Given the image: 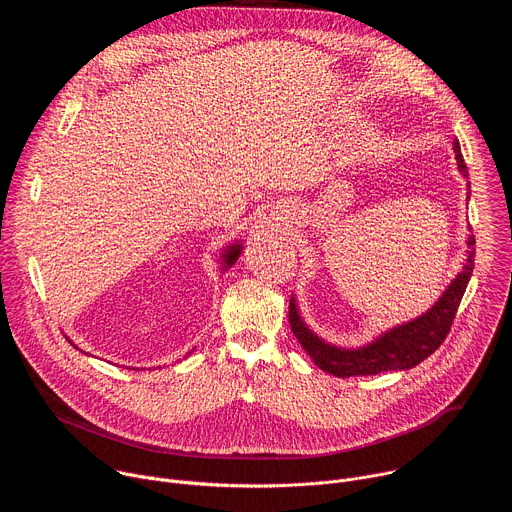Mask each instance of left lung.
Segmentation results:
<instances>
[{
	"label": "left lung",
	"mask_w": 512,
	"mask_h": 512,
	"mask_svg": "<svg viewBox=\"0 0 512 512\" xmlns=\"http://www.w3.org/2000/svg\"><path fill=\"white\" fill-rule=\"evenodd\" d=\"M454 154L458 160L460 174L468 178V168L464 164L458 139L454 141ZM468 198H470V182H468ZM474 243L476 239L474 235H470L462 271L452 279V283L446 287L440 300H437L419 318H413L411 322H403L399 326L385 330L381 336H377L369 344L358 346V348H340L322 340L318 334H314L308 328V324L300 316L296 298L289 300L291 330H294L304 350L312 356L316 367L340 379L413 369L421 360H425L429 354H433L437 348H440V344L446 340L450 332V326L456 318L458 306L472 277L474 253H476Z\"/></svg>",
	"instance_id": "8db88e82"
}]
</instances>
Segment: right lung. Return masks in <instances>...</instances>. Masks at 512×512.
Returning <instances> with one entry per match:
<instances>
[{
	"mask_svg": "<svg viewBox=\"0 0 512 512\" xmlns=\"http://www.w3.org/2000/svg\"><path fill=\"white\" fill-rule=\"evenodd\" d=\"M241 251H243V243L239 241V243H233V245H227L225 249H223V267H221V271H227L231 265H235V261L239 259V255H241ZM70 344H72V340H68ZM75 346V344H72ZM77 348V346H75ZM135 371V369H133Z\"/></svg>",
	"mask_w": 512,
	"mask_h": 512,
	"instance_id": "add662e5",
	"label": "right lung"
}]
</instances>
